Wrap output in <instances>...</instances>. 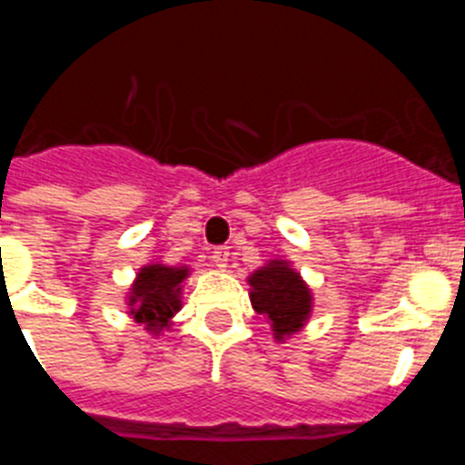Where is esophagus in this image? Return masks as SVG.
Returning <instances> with one entry per match:
<instances>
[{
  "label": "esophagus",
  "instance_id": "obj_1",
  "mask_svg": "<svg viewBox=\"0 0 465 465\" xmlns=\"http://www.w3.org/2000/svg\"><path fill=\"white\" fill-rule=\"evenodd\" d=\"M228 256H230L228 246H213L212 249V262L216 265V268H225V265H228Z\"/></svg>",
  "mask_w": 465,
  "mask_h": 465
}]
</instances>
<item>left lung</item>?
<instances>
[{
  "mask_svg": "<svg viewBox=\"0 0 465 465\" xmlns=\"http://www.w3.org/2000/svg\"><path fill=\"white\" fill-rule=\"evenodd\" d=\"M252 305L272 323L274 338L293 335L302 328L312 312V295L298 272L283 261H272L268 268L256 270L249 277Z\"/></svg>",
  "mask_w": 465,
  "mask_h": 465,
  "instance_id": "obj_1",
  "label": "left lung"
}]
</instances>
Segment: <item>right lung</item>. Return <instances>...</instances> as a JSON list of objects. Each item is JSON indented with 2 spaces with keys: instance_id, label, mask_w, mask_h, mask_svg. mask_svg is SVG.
Returning <instances> with one entry per match:
<instances>
[{
  "instance_id": "add662e5",
  "label": "right lung",
  "mask_w": 465,
  "mask_h": 465,
  "mask_svg": "<svg viewBox=\"0 0 465 465\" xmlns=\"http://www.w3.org/2000/svg\"><path fill=\"white\" fill-rule=\"evenodd\" d=\"M188 277L186 268L146 265L137 274L130 295V314L139 323H146L151 332L170 326V319L182 310V282Z\"/></svg>"
}]
</instances>
